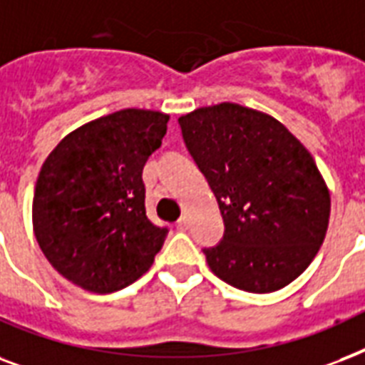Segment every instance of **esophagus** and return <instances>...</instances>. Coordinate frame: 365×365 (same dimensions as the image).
<instances>
[{
	"mask_svg": "<svg viewBox=\"0 0 365 365\" xmlns=\"http://www.w3.org/2000/svg\"><path fill=\"white\" fill-rule=\"evenodd\" d=\"M177 230H180V232L188 230V217H180L179 221H177Z\"/></svg>",
	"mask_w": 365,
	"mask_h": 365,
	"instance_id": "obj_1",
	"label": "esophagus"
}]
</instances>
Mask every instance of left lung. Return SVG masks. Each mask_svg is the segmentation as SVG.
<instances>
[{"instance_id":"8db88e82","label":"left lung","mask_w":365,"mask_h":365,"mask_svg":"<svg viewBox=\"0 0 365 365\" xmlns=\"http://www.w3.org/2000/svg\"><path fill=\"white\" fill-rule=\"evenodd\" d=\"M186 148L213 190L225 236L203 250L232 287L272 293L324 244L331 197L314 158L276 118L236 103L179 118Z\"/></svg>"}]
</instances>
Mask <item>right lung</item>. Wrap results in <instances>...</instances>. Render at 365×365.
Listing matches in <instances>:
<instances>
[{
    "label": "right lung",
    "mask_w": 365,
    "mask_h": 365,
    "mask_svg": "<svg viewBox=\"0 0 365 365\" xmlns=\"http://www.w3.org/2000/svg\"><path fill=\"white\" fill-rule=\"evenodd\" d=\"M168 121L140 108L103 115L68 133L41 165L34 234L56 272L81 289H123L162 250L168 228L146 217L143 168Z\"/></svg>",
    "instance_id": "obj_1"
}]
</instances>
